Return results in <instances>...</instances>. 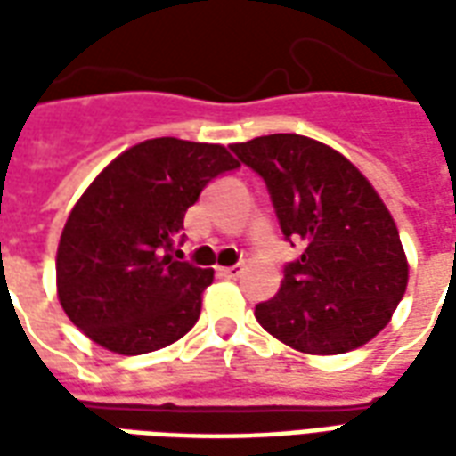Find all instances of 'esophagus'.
I'll return each instance as SVG.
<instances>
[{
  "instance_id": "34e87169",
  "label": "esophagus",
  "mask_w": 456,
  "mask_h": 456,
  "mask_svg": "<svg viewBox=\"0 0 456 456\" xmlns=\"http://www.w3.org/2000/svg\"><path fill=\"white\" fill-rule=\"evenodd\" d=\"M217 273H219V276H224V278H237L239 273H241V266H239V264H234V266L217 268Z\"/></svg>"
}]
</instances>
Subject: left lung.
Returning a JSON list of instances; mask_svg holds the SVG:
<instances>
[{
    "instance_id": "8db88e82",
    "label": "left lung",
    "mask_w": 456,
    "mask_h": 456,
    "mask_svg": "<svg viewBox=\"0 0 456 456\" xmlns=\"http://www.w3.org/2000/svg\"><path fill=\"white\" fill-rule=\"evenodd\" d=\"M266 183L286 241L303 254L281 290L258 303V325L305 354H344L388 325L408 286L401 237L371 183L342 153L297 134L232 143Z\"/></svg>"
}]
</instances>
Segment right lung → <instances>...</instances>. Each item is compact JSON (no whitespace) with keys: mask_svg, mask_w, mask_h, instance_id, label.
<instances>
[{"mask_svg":"<svg viewBox=\"0 0 456 456\" xmlns=\"http://www.w3.org/2000/svg\"><path fill=\"white\" fill-rule=\"evenodd\" d=\"M219 143L149 139L93 180L65 222L55 276L75 327L110 352H156L198 322L215 271L178 261L188 208L208 183L237 170Z\"/></svg>","mask_w":456,"mask_h":456,"instance_id":"obj_1","label":"right lung"}]
</instances>
